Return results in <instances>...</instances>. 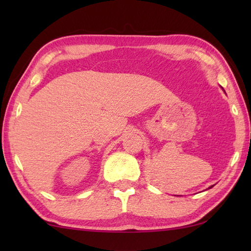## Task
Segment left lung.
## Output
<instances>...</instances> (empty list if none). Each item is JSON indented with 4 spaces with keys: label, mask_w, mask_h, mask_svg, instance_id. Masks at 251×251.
Here are the masks:
<instances>
[{
    "label": "left lung",
    "mask_w": 251,
    "mask_h": 251,
    "mask_svg": "<svg viewBox=\"0 0 251 251\" xmlns=\"http://www.w3.org/2000/svg\"><path fill=\"white\" fill-rule=\"evenodd\" d=\"M212 186H214V185H212ZM212 186H210V187H209V188H212Z\"/></svg>",
    "instance_id": "obj_1"
}]
</instances>
